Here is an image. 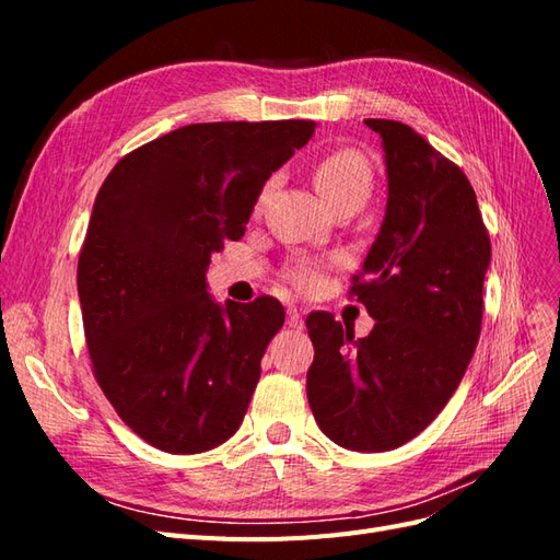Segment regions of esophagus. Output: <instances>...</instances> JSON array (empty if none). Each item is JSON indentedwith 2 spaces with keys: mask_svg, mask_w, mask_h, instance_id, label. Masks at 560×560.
<instances>
[{
  "mask_svg": "<svg viewBox=\"0 0 560 560\" xmlns=\"http://www.w3.org/2000/svg\"><path fill=\"white\" fill-rule=\"evenodd\" d=\"M287 322H290V325H292L294 329H303V315H301V311L294 308V306L287 308Z\"/></svg>",
  "mask_w": 560,
  "mask_h": 560,
  "instance_id": "esophagus-1",
  "label": "esophagus"
}]
</instances>
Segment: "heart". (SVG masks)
Here are the masks:
<instances>
[{"mask_svg":"<svg viewBox=\"0 0 560 560\" xmlns=\"http://www.w3.org/2000/svg\"><path fill=\"white\" fill-rule=\"evenodd\" d=\"M374 184V173H371L369 161L354 149H336L325 159H319L315 165V186L331 208H338L341 202L360 200L364 202L371 194ZM273 182H266L259 191L257 206L261 208ZM325 261L317 259H299L287 270V278L294 287L303 292H313L325 280Z\"/></svg>","mask_w":560,"mask_h":560,"instance_id":"obj_1","label":"heart"}]
</instances>
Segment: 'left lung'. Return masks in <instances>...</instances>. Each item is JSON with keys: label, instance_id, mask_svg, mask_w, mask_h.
<instances>
[{"label": "left lung", "instance_id": "8db88e82", "mask_svg": "<svg viewBox=\"0 0 560 560\" xmlns=\"http://www.w3.org/2000/svg\"><path fill=\"white\" fill-rule=\"evenodd\" d=\"M364 124L381 135L387 206L352 294L376 325L354 338L329 313L308 315L306 389L334 444L381 453L425 430L460 385L481 334L490 238L460 167L409 126Z\"/></svg>", "mask_w": 560, "mask_h": 560}]
</instances>
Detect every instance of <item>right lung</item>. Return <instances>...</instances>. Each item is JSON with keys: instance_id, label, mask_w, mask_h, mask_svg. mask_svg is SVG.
I'll return each instance as SVG.
<instances>
[{"instance_id": "obj_1", "label": "right lung", "mask_w": 560, "mask_h": 560, "mask_svg": "<svg viewBox=\"0 0 560 560\" xmlns=\"http://www.w3.org/2000/svg\"><path fill=\"white\" fill-rule=\"evenodd\" d=\"M315 121L191 124L130 151L100 186L77 287L93 374L147 444L191 455L245 418L282 303H217L212 254L238 241L266 179Z\"/></svg>"}]
</instances>
